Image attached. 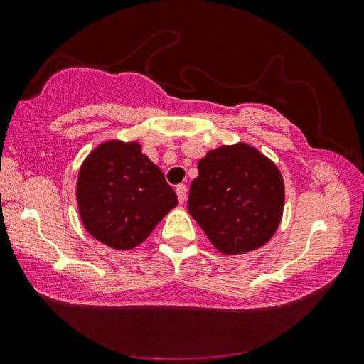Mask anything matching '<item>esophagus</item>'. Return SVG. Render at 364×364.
I'll return each mask as SVG.
<instances>
[{"instance_id":"obj_1","label":"esophagus","mask_w":364,"mask_h":364,"mask_svg":"<svg viewBox=\"0 0 364 364\" xmlns=\"http://www.w3.org/2000/svg\"><path fill=\"white\" fill-rule=\"evenodd\" d=\"M176 193H177L178 202H181V203L186 202V198H187V187L183 186V183H178V186L176 187Z\"/></svg>"}]
</instances>
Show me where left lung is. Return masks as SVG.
Returning a JSON list of instances; mask_svg holds the SVG:
<instances>
[{
	"mask_svg": "<svg viewBox=\"0 0 364 364\" xmlns=\"http://www.w3.org/2000/svg\"><path fill=\"white\" fill-rule=\"evenodd\" d=\"M188 213L225 255L265 245L280 223L285 188L277 166L245 144L210 151L198 162Z\"/></svg>",
	"mask_w": 364,
	"mask_h": 364,
	"instance_id": "8db88e82",
	"label": "left lung"
}]
</instances>
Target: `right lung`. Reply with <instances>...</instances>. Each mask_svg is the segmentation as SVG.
Returning a JSON list of instances; mask_svg holds the SVG:
<instances>
[{
  "mask_svg": "<svg viewBox=\"0 0 364 364\" xmlns=\"http://www.w3.org/2000/svg\"><path fill=\"white\" fill-rule=\"evenodd\" d=\"M77 203L84 227L117 250L137 247L177 196L156 164L136 142L102 144L89 154L77 178Z\"/></svg>",
  "mask_w": 364,
  "mask_h": 364,
  "instance_id": "obj_1",
  "label": "right lung"
}]
</instances>
